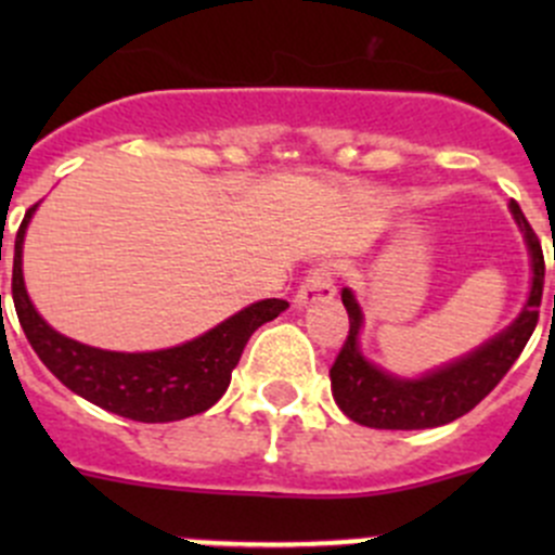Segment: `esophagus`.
<instances>
[{"mask_svg":"<svg viewBox=\"0 0 555 555\" xmlns=\"http://www.w3.org/2000/svg\"><path fill=\"white\" fill-rule=\"evenodd\" d=\"M335 295V279H333V268L330 266H319L313 271L306 273L304 284L295 293L293 304L295 309H306L309 304H319V300H330Z\"/></svg>","mask_w":555,"mask_h":555,"instance_id":"1","label":"esophagus"}]
</instances>
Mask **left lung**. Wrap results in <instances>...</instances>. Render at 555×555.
<instances>
[{
    "mask_svg": "<svg viewBox=\"0 0 555 555\" xmlns=\"http://www.w3.org/2000/svg\"><path fill=\"white\" fill-rule=\"evenodd\" d=\"M511 211L531 255L534 276H531L529 300L511 327L451 365L438 367L422 378H397L384 373L382 367L362 357L360 344H357L362 327L360 304L351 289L340 293L346 313H349V335L330 367V384H333L335 402L351 422L373 429L440 427L473 411L505 378V373L524 351L526 340L534 333L537 319H540L542 284H545V257H542L540 238L531 231L516 201H511Z\"/></svg>",
    "mask_w": 555,
    "mask_h": 555,
    "instance_id": "obj_1",
    "label": "left lung"
}]
</instances>
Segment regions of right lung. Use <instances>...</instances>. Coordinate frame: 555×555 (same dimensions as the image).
<instances>
[{
	"label": "right lung",
	"instance_id": "1",
	"mask_svg": "<svg viewBox=\"0 0 555 555\" xmlns=\"http://www.w3.org/2000/svg\"><path fill=\"white\" fill-rule=\"evenodd\" d=\"M37 204L26 211L15 233L13 304L31 349L66 389L122 418L144 424L179 422L204 413L225 395L246 340L260 324L287 309V300L268 298L246 306L209 333L160 351H104L55 333L35 306L24 284V236Z\"/></svg>",
	"mask_w": 555,
	"mask_h": 555
}]
</instances>
